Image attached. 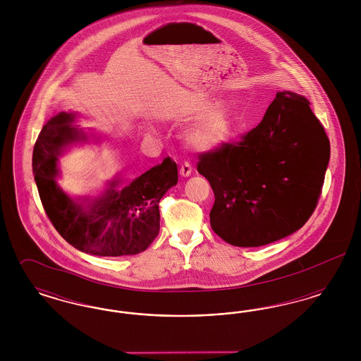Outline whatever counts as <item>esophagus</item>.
Wrapping results in <instances>:
<instances>
[{
	"instance_id": "obj_1",
	"label": "esophagus",
	"mask_w": 361,
	"mask_h": 361,
	"mask_svg": "<svg viewBox=\"0 0 361 361\" xmlns=\"http://www.w3.org/2000/svg\"><path fill=\"white\" fill-rule=\"evenodd\" d=\"M190 173H192V165L185 161V162L180 166V174H181L183 177H188V176H190Z\"/></svg>"
}]
</instances>
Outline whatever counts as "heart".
I'll return each mask as SVG.
<instances>
[{"label": "heart", "mask_w": 361, "mask_h": 361, "mask_svg": "<svg viewBox=\"0 0 361 361\" xmlns=\"http://www.w3.org/2000/svg\"><path fill=\"white\" fill-rule=\"evenodd\" d=\"M202 108V111H204ZM234 114L228 104H215L200 121L189 131L188 140L192 146L202 150L215 149L224 142L233 133Z\"/></svg>", "instance_id": "heart-1"}]
</instances>
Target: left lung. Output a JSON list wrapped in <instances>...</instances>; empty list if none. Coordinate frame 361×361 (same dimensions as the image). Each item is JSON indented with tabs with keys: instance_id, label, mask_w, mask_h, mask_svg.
Instances as JSON below:
<instances>
[{
	"instance_id": "left-lung-1",
	"label": "left lung",
	"mask_w": 361,
	"mask_h": 361,
	"mask_svg": "<svg viewBox=\"0 0 361 361\" xmlns=\"http://www.w3.org/2000/svg\"><path fill=\"white\" fill-rule=\"evenodd\" d=\"M330 143L309 100L279 92L257 127L199 155L215 195L212 230L230 245L256 247L309 221L322 192Z\"/></svg>"
}]
</instances>
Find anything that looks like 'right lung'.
Wrapping results in <instances>:
<instances>
[{
    "mask_svg": "<svg viewBox=\"0 0 361 361\" xmlns=\"http://www.w3.org/2000/svg\"><path fill=\"white\" fill-rule=\"evenodd\" d=\"M74 119L68 112L52 116L35 143V183L49 219L63 240L84 253L119 257L146 250L159 233L158 203L178 181L176 162L168 157L121 189V181L114 180L103 196L78 203L56 184L58 157L71 143L87 140Z\"/></svg>",
    "mask_w": 361,
    "mask_h": 361,
    "instance_id": "right-lung-1",
    "label": "right lung"
}]
</instances>
